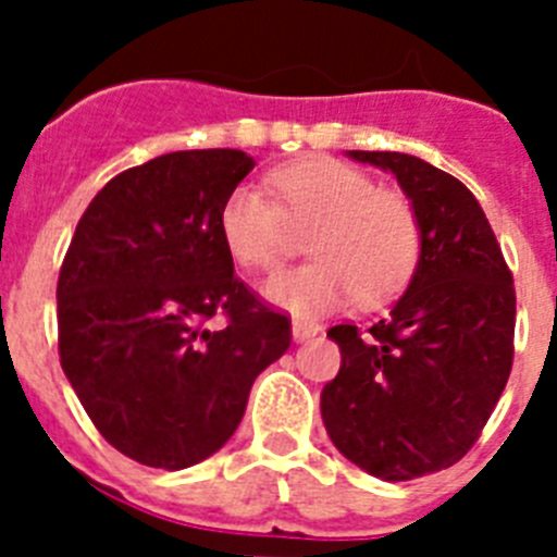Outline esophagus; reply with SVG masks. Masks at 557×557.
Returning <instances> with one entry per match:
<instances>
[{"mask_svg": "<svg viewBox=\"0 0 557 557\" xmlns=\"http://www.w3.org/2000/svg\"><path fill=\"white\" fill-rule=\"evenodd\" d=\"M318 332H321V326H318V323H309V321L293 323V337L298 339V343H304V339H312Z\"/></svg>", "mask_w": 557, "mask_h": 557, "instance_id": "1", "label": "esophagus"}]
</instances>
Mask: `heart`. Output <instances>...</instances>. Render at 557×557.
Instances as JSON below:
<instances>
[{"label": "heart", "instance_id": "heart-1", "mask_svg": "<svg viewBox=\"0 0 557 557\" xmlns=\"http://www.w3.org/2000/svg\"><path fill=\"white\" fill-rule=\"evenodd\" d=\"M275 200L236 186L220 209V234L236 262L275 270L309 236L314 262L270 278L264 295L293 314L373 307L407 287L424 248L421 218L407 191L376 186L368 172L307 156L270 175Z\"/></svg>", "mask_w": 557, "mask_h": 557}]
</instances>
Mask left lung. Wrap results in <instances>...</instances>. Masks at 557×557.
Returning <instances> with one entry per match:
<instances>
[{
    "mask_svg": "<svg viewBox=\"0 0 557 557\" xmlns=\"http://www.w3.org/2000/svg\"><path fill=\"white\" fill-rule=\"evenodd\" d=\"M391 170L424 228L421 262L391 314L337 323V376L321 412L343 455L379 480H416L460 460L508 385L516 287L466 184L407 152L348 150Z\"/></svg>",
    "mask_w": 557,
    "mask_h": 557,
    "instance_id": "obj_1",
    "label": "left lung"
}]
</instances>
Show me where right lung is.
<instances>
[{
  "instance_id": "right-lung-1",
  "label": "right lung",
  "mask_w": 557,
  "mask_h": 557,
  "mask_svg": "<svg viewBox=\"0 0 557 557\" xmlns=\"http://www.w3.org/2000/svg\"><path fill=\"white\" fill-rule=\"evenodd\" d=\"M250 170L228 147L131 166L97 191L63 256L61 368L97 432L141 466L214 455L253 379L293 343L289 314L234 275L220 234V209Z\"/></svg>"
}]
</instances>
